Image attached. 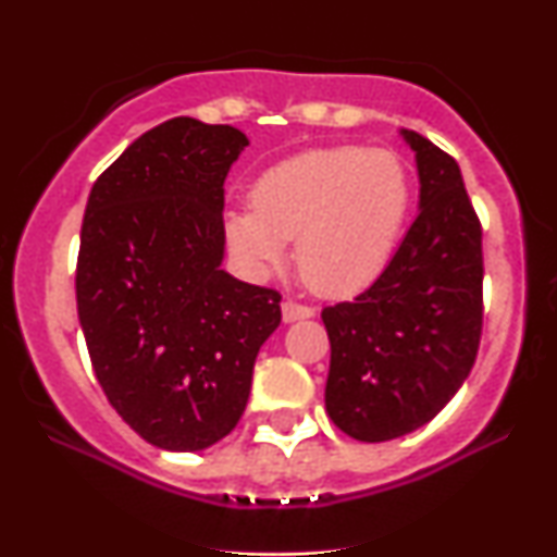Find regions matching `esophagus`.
Returning <instances> with one entry per match:
<instances>
[{
    "label": "esophagus",
    "mask_w": 557,
    "mask_h": 557,
    "mask_svg": "<svg viewBox=\"0 0 557 557\" xmlns=\"http://www.w3.org/2000/svg\"><path fill=\"white\" fill-rule=\"evenodd\" d=\"M314 317V309L298 300H283V319L285 322H296V319H309Z\"/></svg>",
    "instance_id": "obj_1"
}]
</instances>
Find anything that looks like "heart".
<instances>
[{"instance_id":"1","label":"heart","mask_w":557,"mask_h":557,"mask_svg":"<svg viewBox=\"0 0 557 557\" xmlns=\"http://www.w3.org/2000/svg\"><path fill=\"white\" fill-rule=\"evenodd\" d=\"M248 201L251 209L227 216V240L251 270L283 264L285 240L296 238L304 283L322 296H354L398 248L411 177L393 151L330 146L267 168Z\"/></svg>"}]
</instances>
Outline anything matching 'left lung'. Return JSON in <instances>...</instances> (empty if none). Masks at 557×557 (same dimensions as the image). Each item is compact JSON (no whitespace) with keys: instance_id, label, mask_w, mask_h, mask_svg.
Wrapping results in <instances>:
<instances>
[{"instance_id":"obj_1","label":"left lung","mask_w":557,"mask_h":557,"mask_svg":"<svg viewBox=\"0 0 557 557\" xmlns=\"http://www.w3.org/2000/svg\"><path fill=\"white\" fill-rule=\"evenodd\" d=\"M417 151L419 216L385 272L354 300L322 309L330 335V419L361 443L432 421L458 393L482 337V225L461 168L430 138Z\"/></svg>"}]
</instances>
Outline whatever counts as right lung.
I'll return each instance as SVG.
<instances>
[{"instance_id":"obj_1","label":"right lung","mask_w":557,"mask_h":557,"mask_svg":"<svg viewBox=\"0 0 557 557\" xmlns=\"http://www.w3.org/2000/svg\"><path fill=\"white\" fill-rule=\"evenodd\" d=\"M233 125L172 117L96 177L75 296L96 380L146 443L203 450L238 424L283 311L272 287L222 270Z\"/></svg>"}]
</instances>
